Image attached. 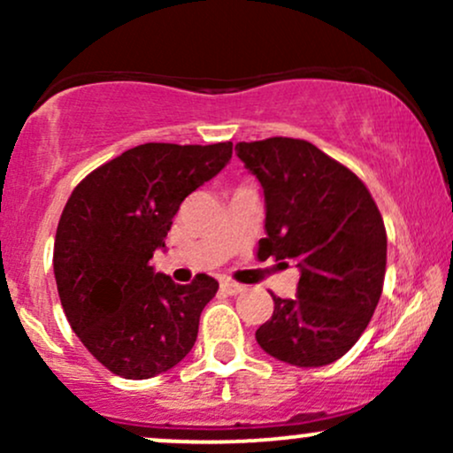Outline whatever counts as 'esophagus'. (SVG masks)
I'll list each match as a JSON object with an SVG mask.
<instances>
[{
    "label": "esophagus",
    "instance_id": "obj_1",
    "mask_svg": "<svg viewBox=\"0 0 453 453\" xmlns=\"http://www.w3.org/2000/svg\"><path fill=\"white\" fill-rule=\"evenodd\" d=\"M221 289L226 294H230V296H236V294H241L242 292V285L241 283H234V280H221Z\"/></svg>",
    "mask_w": 453,
    "mask_h": 453
}]
</instances>
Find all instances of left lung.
I'll list each match as a JSON object with an SVG mask.
<instances>
[{"instance_id":"1","label":"left lung","mask_w":453,"mask_h":453,"mask_svg":"<svg viewBox=\"0 0 453 453\" xmlns=\"http://www.w3.org/2000/svg\"><path fill=\"white\" fill-rule=\"evenodd\" d=\"M236 150L264 189L259 253L300 268L294 300L273 294V317L256 332L259 347L300 368L332 364L356 345L381 298V212L349 168L306 140L277 136L238 142Z\"/></svg>"}]
</instances>
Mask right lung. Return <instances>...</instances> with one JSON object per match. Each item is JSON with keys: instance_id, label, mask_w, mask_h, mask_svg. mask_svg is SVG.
Listing matches in <instances>:
<instances>
[{"instance_id": "right-lung-1", "label": "right lung", "mask_w": 453, "mask_h": 453, "mask_svg": "<svg viewBox=\"0 0 453 453\" xmlns=\"http://www.w3.org/2000/svg\"><path fill=\"white\" fill-rule=\"evenodd\" d=\"M230 157L232 142H147L72 191L55 236L57 292L72 330L114 375L155 377L194 347L202 309L219 283L197 274L179 285L149 259L165 247L180 202Z\"/></svg>"}]
</instances>
